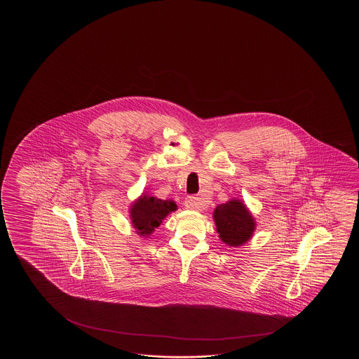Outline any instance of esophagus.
<instances>
[{
	"label": "esophagus",
	"mask_w": 359,
	"mask_h": 359,
	"mask_svg": "<svg viewBox=\"0 0 359 359\" xmlns=\"http://www.w3.org/2000/svg\"><path fill=\"white\" fill-rule=\"evenodd\" d=\"M183 204L187 209H194V210H203L205 208L204 198H198V196H189V198H186Z\"/></svg>",
	"instance_id": "1"
}]
</instances>
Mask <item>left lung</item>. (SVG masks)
I'll return each instance as SVG.
<instances>
[{
	"mask_svg": "<svg viewBox=\"0 0 359 359\" xmlns=\"http://www.w3.org/2000/svg\"><path fill=\"white\" fill-rule=\"evenodd\" d=\"M213 217L222 241L229 246H240L252 236L254 218L241 201L231 200L217 206Z\"/></svg>",
	"mask_w": 359,
	"mask_h": 359,
	"instance_id": "1",
	"label": "left lung"
}]
</instances>
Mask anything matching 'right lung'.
I'll use <instances>...</instances> for the list:
<instances>
[{
  "instance_id": "1",
  "label": "right lung",
  "mask_w": 359,
  "mask_h": 359,
  "mask_svg": "<svg viewBox=\"0 0 359 359\" xmlns=\"http://www.w3.org/2000/svg\"><path fill=\"white\" fill-rule=\"evenodd\" d=\"M176 209L175 201L141 196L130 209L133 227L137 229V233L141 236L150 235L154 229L161 226V221Z\"/></svg>"
}]
</instances>
